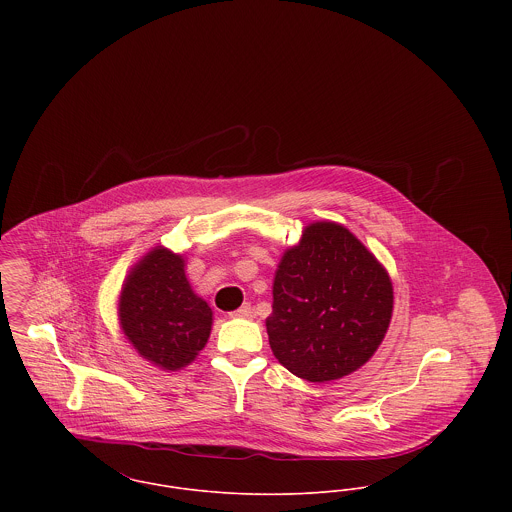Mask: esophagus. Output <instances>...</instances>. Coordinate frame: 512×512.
I'll use <instances>...</instances> for the list:
<instances>
[{
    "label": "esophagus",
    "mask_w": 512,
    "mask_h": 512,
    "mask_svg": "<svg viewBox=\"0 0 512 512\" xmlns=\"http://www.w3.org/2000/svg\"><path fill=\"white\" fill-rule=\"evenodd\" d=\"M254 315V309L250 303H244L240 309H236L234 313H230V317H242V319H250Z\"/></svg>",
    "instance_id": "esophagus-1"
}]
</instances>
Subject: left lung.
<instances>
[{
	"mask_svg": "<svg viewBox=\"0 0 512 512\" xmlns=\"http://www.w3.org/2000/svg\"><path fill=\"white\" fill-rule=\"evenodd\" d=\"M266 319L274 357L309 382L339 380L370 361L388 331L392 280L343 224L303 228L274 278Z\"/></svg>",
	"mask_w": 512,
	"mask_h": 512,
	"instance_id": "left-lung-1",
	"label": "left lung"
}]
</instances>
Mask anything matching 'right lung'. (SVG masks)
I'll list each match as a JSON object with an SVG mask.
<instances>
[{
  "label": "right lung",
  "mask_w": 512,
  "mask_h": 512,
  "mask_svg": "<svg viewBox=\"0 0 512 512\" xmlns=\"http://www.w3.org/2000/svg\"><path fill=\"white\" fill-rule=\"evenodd\" d=\"M118 323L147 363L175 372L205 349L213 309L193 292L185 254L153 246L128 272L118 295Z\"/></svg>",
  "instance_id": "right-lung-1"
}]
</instances>
